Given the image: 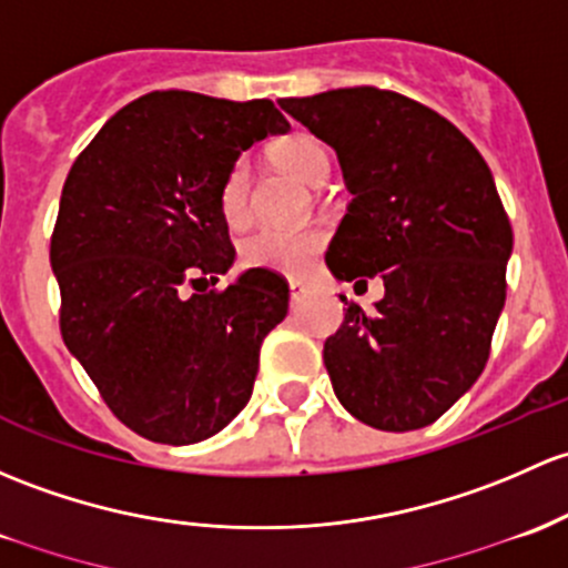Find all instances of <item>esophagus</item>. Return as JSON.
<instances>
[{
  "label": "esophagus",
  "mask_w": 568,
  "mask_h": 568,
  "mask_svg": "<svg viewBox=\"0 0 568 568\" xmlns=\"http://www.w3.org/2000/svg\"><path fill=\"white\" fill-rule=\"evenodd\" d=\"M288 291H291V302H300L304 291H307V285H304L302 280H288Z\"/></svg>",
  "instance_id": "1"
}]
</instances>
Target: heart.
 Wrapping results in <instances>:
<instances>
[{
	"label": "heart",
	"mask_w": 568,
	"mask_h": 568,
	"mask_svg": "<svg viewBox=\"0 0 568 568\" xmlns=\"http://www.w3.org/2000/svg\"><path fill=\"white\" fill-rule=\"evenodd\" d=\"M272 154L288 174L302 179L310 187H318L329 176V152L307 133L288 135L274 146ZM220 212L229 225H242L247 220L250 174L244 163L231 165L220 184ZM321 247H324V231L318 229H261L239 244V261L250 268H264L274 274H302L313 264Z\"/></svg>",
	"instance_id": "1"
}]
</instances>
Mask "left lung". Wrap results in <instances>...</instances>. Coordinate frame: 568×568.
<instances>
[{
	"instance_id": "left-lung-1",
	"label": "left lung",
	"mask_w": 568,
	"mask_h": 568,
	"mask_svg": "<svg viewBox=\"0 0 568 568\" xmlns=\"http://www.w3.org/2000/svg\"><path fill=\"white\" fill-rule=\"evenodd\" d=\"M337 152L348 212L326 250L339 283L384 280L324 345L332 389L375 429L433 425L485 369L506 302L511 225L485 158L444 116L375 87L285 98ZM354 285V288H356Z\"/></svg>"
}]
</instances>
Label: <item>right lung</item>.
Segmentation results:
<instances>
[{
  "label": "right lung",
  "instance_id": "right-lung-1",
  "mask_svg": "<svg viewBox=\"0 0 568 568\" xmlns=\"http://www.w3.org/2000/svg\"><path fill=\"white\" fill-rule=\"evenodd\" d=\"M272 100L152 92L103 124L70 169L51 236L62 339L133 433L171 446L247 405L288 283L234 266L220 184L239 154L285 135Z\"/></svg>",
  "mask_w": 568,
  "mask_h": 568
}]
</instances>
